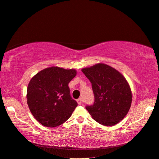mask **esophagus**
<instances>
[{"label":"esophagus","instance_id":"obj_1","mask_svg":"<svg viewBox=\"0 0 159 159\" xmlns=\"http://www.w3.org/2000/svg\"><path fill=\"white\" fill-rule=\"evenodd\" d=\"M76 101H77V103H78L79 105H81L83 103V99L81 98V97H80V98H79L78 99L76 100Z\"/></svg>","mask_w":159,"mask_h":159}]
</instances>
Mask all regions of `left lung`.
<instances>
[{
    "label": "left lung",
    "instance_id": "8db88e82",
    "mask_svg": "<svg viewBox=\"0 0 159 159\" xmlns=\"http://www.w3.org/2000/svg\"><path fill=\"white\" fill-rule=\"evenodd\" d=\"M90 80L94 103L87 110L96 121L106 126L114 125L127 115L132 103L131 89L125 77L115 68L99 63L82 69Z\"/></svg>",
    "mask_w": 159,
    "mask_h": 159
}]
</instances>
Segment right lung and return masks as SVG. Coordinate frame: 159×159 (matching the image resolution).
Returning <instances> with one entry per match:
<instances>
[{"instance_id":"right-lung-1","label":"right lung","mask_w":159,"mask_h":159,"mask_svg":"<svg viewBox=\"0 0 159 159\" xmlns=\"http://www.w3.org/2000/svg\"><path fill=\"white\" fill-rule=\"evenodd\" d=\"M76 75L75 69L52 66L37 73L30 81L27 102L32 115L46 127H56L69 119L77 106L68 83Z\"/></svg>"}]
</instances>
